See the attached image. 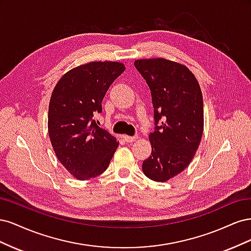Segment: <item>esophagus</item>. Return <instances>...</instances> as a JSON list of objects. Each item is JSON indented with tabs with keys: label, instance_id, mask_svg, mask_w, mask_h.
I'll return each instance as SVG.
<instances>
[{
	"label": "esophagus",
	"instance_id": "34e87169",
	"mask_svg": "<svg viewBox=\"0 0 251 251\" xmlns=\"http://www.w3.org/2000/svg\"><path fill=\"white\" fill-rule=\"evenodd\" d=\"M137 138H138V135H134V136L125 135V136H124V139H125L126 142H134Z\"/></svg>",
	"mask_w": 251,
	"mask_h": 251
}]
</instances>
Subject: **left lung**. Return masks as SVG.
<instances>
[{"mask_svg": "<svg viewBox=\"0 0 251 251\" xmlns=\"http://www.w3.org/2000/svg\"><path fill=\"white\" fill-rule=\"evenodd\" d=\"M154 107L151 154L142 163L151 180L164 182L191 163L203 134V98L198 80L183 65L164 58L135 60Z\"/></svg>", "mask_w": 251, "mask_h": 251, "instance_id": "1", "label": "left lung"}]
</instances>
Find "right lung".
I'll return each instance as SVG.
<instances>
[{
	"label": "right lung",
	"mask_w": 251,
	"mask_h": 251,
	"mask_svg": "<svg viewBox=\"0 0 251 251\" xmlns=\"http://www.w3.org/2000/svg\"><path fill=\"white\" fill-rule=\"evenodd\" d=\"M125 66L92 62L67 72L53 90L48 112V132L55 155L78 180H88L108 169L118 147L116 138L97 126L96 113L108 89Z\"/></svg>",
	"instance_id": "1"
}]
</instances>
